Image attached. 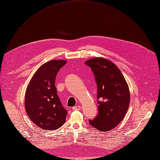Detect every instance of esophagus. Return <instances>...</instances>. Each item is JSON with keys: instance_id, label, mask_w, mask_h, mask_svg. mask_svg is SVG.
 <instances>
[{"instance_id": "esophagus-1", "label": "esophagus", "mask_w": 160, "mask_h": 160, "mask_svg": "<svg viewBox=\"0 0 160 160\" xmlns=\"http://www.w3.org/2000/svg\"><path fill=\"white\" fill-rule=\"evenodd\" d=\"M81 109V107L80 105H77V106H75L72 108V110H79Z\"/></svg>"}]
</instances>
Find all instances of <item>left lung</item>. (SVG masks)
Returning a JSON list of instances; mask_svg holds the SVG:
<instances>
[{"instance_id": "obj_1", "label": "left lung", "mask_w": 160, "mask_h": 160, "mask_svg": "<svg viewBox=\"0 0 160 160\" xmlns=\"http://www.w3.org/2000/svg\"><path fill=\"white\" fill-rule=\"evenodd\" d=\"M85 64L91 68L97 87L98 114L93 120H89V123L99 131H108L122 122L128 110V85L112 62L97 58L86 61Z\"/></svg>"}]
</instances>
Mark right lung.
I'll return each mask as SVG.
<instances>
[{
    "mask_svg": "<svg viewBox=\"0 0 160 160\" xmlns=\"http://www.w3.org/2000/svg\"><path fill=\"white\" fill-rule=\"evenodd\" d=\"M66 63L64 60L44 63L34 73L26 89V112L34 124L43 129H57L65 122L67 110L62 105L55 82L59 69Z\"/></svg>",
    "mask_w": 160,
    "mask_h": 160,
    "instance_id": "add662e5",
    "label": "right lung"
}]
</instances>
